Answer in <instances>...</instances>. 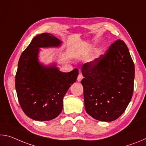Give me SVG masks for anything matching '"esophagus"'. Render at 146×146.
<instances>
[{
	"instance_id": "obj_1",
	"label": "esophagus",
	"mask_w": 146,
	"mask_h": 146,
	"mask_svg": "<svg viewBox=\"0 0 146 146\" xmlns=\"http://www.w3.org/2000/svg\"><path fill=\"white\" fill-rule=\"evenodd\" d=\"M84 78V76H83V75H82V74H79L78 75V77H77V81L78 82H80L81 81V80H82V79Z\"/></svg>"
}]
</instances>
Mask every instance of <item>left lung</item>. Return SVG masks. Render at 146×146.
<instances>
[{
    "label": "left lung",
    "instance_id": "obj_1",
    "mask_svg": "<svg viewBox=\"0 0 146 146\" xmlns=\"http://www.w3.org/2000/svg\"><path fill=\"white\" fill-rule=\"evenodd\" d=\"M82 73L88 114L105 122L120 117L132 98L135 78L134 62L124 42L118 39L104 55L84 64Z\"/></svg>",
    "mask_w": 146,
    "mask_h": 146
}]
</instances>
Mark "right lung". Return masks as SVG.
Masks as SVG:
<instances>
[{"instance_id": "obj_1", "label": "right lung", "mask_w": 146, "mask_h": 146, "mask_svg": "<svg viewBox=\"0 0 146 146\" xmlns=\"http://www.w3.org/2000/svg\"><path fill=\"white\" fill-rule=\"evenodd\" d=\"M61 42L50 33L35 36L21 54L15 75V89L24 113L35 120L57 117L63 108V98L78 75V69L62 73L55 66L38 63L39 48L58 46Z\"/></svg>"}]
</instances>
